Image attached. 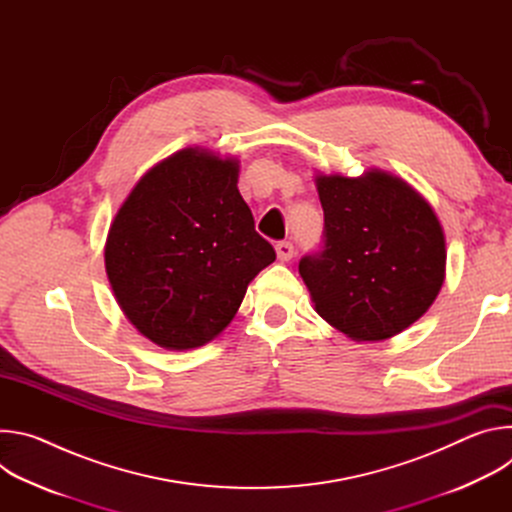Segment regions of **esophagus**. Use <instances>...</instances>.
Segmentation results:
<instances>
[{
	"mask_svg": "<svg viewBox=\"0 0 512 512\" xmlns=\"http://www.w3.org/2000/svg\"><path fill=\"white\" fill-rule=\"evenodd\" d=\"M275 251H277L279 261H291V259H294V255H296V249H294V245H291L289 241L277 243V245H275Z\"/></svg>",
	"mask_w": 512,
	"mask_h": 512,
	"instance_id": "1",
	"label": "esophagus"
}]
</instances>
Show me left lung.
<instances>
[{
    "instance_id": "obj_1",
    "label": "left lung",
    "mask_w": 512,
    "mask_h": 512,
    "mask_svg": "<svg viewBox=\"0 0 512 512\" xmlns=\"http://www.w3.org/2000/svg\"><path fill=\"white\" fill-rule=\"evenodd\" d=\"M324 251L300 261L314 310L354 342L417 322L446 279V237L431 204L403 178L316 174Z\"/></svg>"
}]
</instances>
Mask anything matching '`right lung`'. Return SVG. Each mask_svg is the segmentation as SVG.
<instances>
[{
    "instance_id": "add662e5",
    "label": "right lung",
    "mask_w": 512,
    "mask_h": 512,
    "mask_svg": "<svg viewBox=\"0 0 512 512\" xmlns=\"http://www.w3.org/2000/svg\"><path fill=\"white\" fill-rule=\"evenodd\" d=\"M241 162L184 148L145 172L111 221L105 269L135 330L166 350L208 344L275 261L237 182Z\"/></svg>"
}]
</instances>
